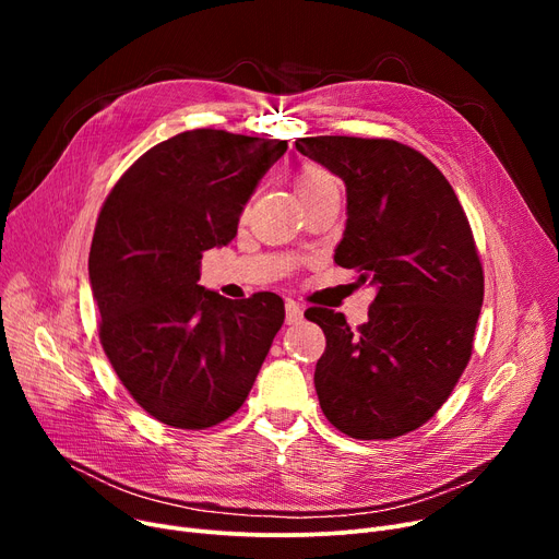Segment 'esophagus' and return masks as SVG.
<instances>
[{
    "label": "esophagus",
    "mask_w": 559,
    "mask_h": 559,
    "mask_svg": "<svg viewBox=\"0 0 559 559\" xmlns=\"http://www.w3.org/2000/svg\"><path fill=\"white\" fill-rule=\"evenodd\" d=\"M301 319H304V308L295 299H287L285 301V321H287V324H299Z\"/></svg>",
    "instance_id": "obj_1"
}]
</instances>
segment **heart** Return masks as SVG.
Instances as JSON below:
<instances>
[{
    "instance_id": "heart-1",
    "label": "heart",
    "mask_w": 559,
    "mask_h": 559,
    "mask_svg": "<svg viewBox=\"0 0 559 559\" xmlns=\"http://www.w3.org/2000/svg\"><path fill=\"white\" fill-rule=\"evenodd\" d=\"M295 188H297L301 201L319 197V194H326V192H340L337 181L333 179V176L326 169L314 167V165H306L297 171Z\"/></svg>"
}]
</instances>
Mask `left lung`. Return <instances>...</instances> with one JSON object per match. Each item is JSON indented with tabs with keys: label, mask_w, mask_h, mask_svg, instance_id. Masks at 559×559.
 I'll use <instances>...</instances> for the list:
<instances>
[{
	"label": "left lung",
	"mask_w": 559,
	"mask_h": 559,
	"mask_svg": "<svg viewBox=\"0 0 559 559\" xmlns=\"http://www.w3.org/2000/svg\"><path fill=\"white\" fill-rule=\"evenodd\" d=\"M295 146L344 181L335 262L376 287L356 331L342 312H306L326 335L319 405L348 437L405 435L442 407L472 358L485 292L472 226L447 176L407 144L319 135Z\"/></svg>",
	"instance_id": "obj_1"
}]
</instances>
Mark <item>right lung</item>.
<instances>
[{
	"label": "right lung",
	"mask_w": 559,
	"mask_h": 559,
	"mask_svg": "<svg viewBox=\"0 0 559 559\" xmlns=\"http://www.w3.org/2000/svg\"><path fill=\"white\" fill-rule=\"evenodd\" d=\"M285 140L215 129L174 135L115 183L87 258L99 340L154 419L203 430L240 409L283 326L274 292L230 301L199 285L203 251L226 247Z\"/></svg>",
	"instance_id": "right-lung-1"
}]
</instances>
